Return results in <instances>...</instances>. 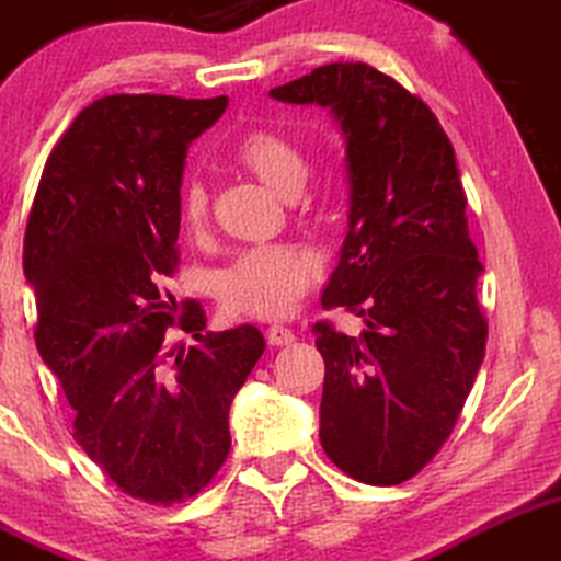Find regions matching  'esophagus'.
Segmentation results:
<instances>
[{
	"label": "esophagus",
	"mask_w": 561,
	"mask_h": 561,
	"mask_svg": "<svg viewBox=\"0 0 561 561\" xmlns=\"http://www.w3.org/2000/svg\"><path fill=\"white\" fill-rule=\"evenodd\" d=\"M264 336H267V344H273V347H286V344H291L297 339L294 331L286 329V325H270Z\"/></svg>",
	"instance_id": "esophagus-1"
}]
</instances>
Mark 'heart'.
Returning <instances> with one entry per match:
<instances>
[{
  "instance_id": "heart-1",
  "label": "heart",
  "mask_w": 561,
  "mask_h": 561,
  "mask_svg": "<svg viewBox=\"0 0 561 561\" xmlns=\"http://www.w3.org/2000/svg\"><path fill=\"white\" fill-rule=\"evenodd\" d=\"M236 159L256 180L280 196L297 193L307 178L305 153L278 131H251L241 140ZM209 198L204 185L191 180L182 187L180 219L187 232L206 225ZM320 256L305 243H256L243 249L217 275V299L232 314L280 318L318 280Z\"/></svg>"
}]
</instances>
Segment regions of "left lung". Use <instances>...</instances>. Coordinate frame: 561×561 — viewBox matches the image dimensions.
<instances>
[{
	"label": "left lung",
	"instance_id": "obj_1",
	"mask_svg": "<svg viewBox=\"0 0 561 561\" xmlns=\"http://www.w3.org/2000/svg\"><path fill=\"white\" fill-rule=\"evenodd\" d=\"M270 94L331 108L347 142L350 232L323 310L360 314L365 331L312 325L320 443L352 480L400 484L450 437L488 342L456 153L430 105L368 62H329Z\"/></svg>",
	"mask_w": 561,
	"mask_h": 561
}]
</instances>
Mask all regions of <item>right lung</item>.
<instances>
[{"label": "right lung", "instance_id": "right-lung-1", "mask_svg": "<svg viewBox=\"0 0 561 561\" xmlns=\"http://www.w3.org/2000/svg\"><path fill=\"white\" fill-rule=\"evenodd\" d=\"M228 98L108 94L73 118L31 204L23 270L36 350L73 408V437L118 490L156 506L198 495L230 453V402L264 352L256 325L204 333L161 280L180 264L187 145ZM185 330L180 348L168 329Z\"/></svg>", "mask_w": 561, "mask_h": 561}]
</instances>
